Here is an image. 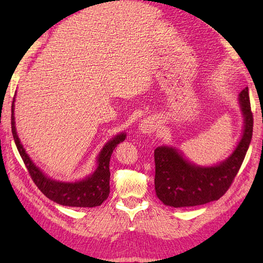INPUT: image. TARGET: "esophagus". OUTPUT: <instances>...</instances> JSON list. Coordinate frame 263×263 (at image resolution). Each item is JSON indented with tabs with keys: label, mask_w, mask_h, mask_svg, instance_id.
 <instances>
[{
	"label": "esophagus",
	"mask_w": 263,
	"mask_h": 263,
	"mask_svg": "<svg viewBox=\"0 0 263 263\" xmlns=\"http://www.w3.org/2000/svg\"><path fill=\"white\" fill-rule=\"evenodd\" d=\"M158 127L157 122H156L154 119H144L141 121V124L139 125V128H140L141 132L143 133H153L156 131V128Z\"/></svg>",
	"instance_id": "1"
}]
</instances>
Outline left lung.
I'll return each mask as SVG.
<instances>
[{"label": "left lung", "mask_w": 263, "mask_h": 263, "mask_svg": "<svg viewBox=\"0 0 263 263\" xmlns=\"http://www.w3.org/2000/svg\"><path fill=\"white\" fill-rule=\"evenodd\" d=\"M244 115V132L235 152L224 163L215 167H199L189 163L175 149H155V190L166 205L193 206L220 199L231 187L241 168L253 133L249 88L239 93Z\"/></svg>", "instance_id": "obj_1"}]
</instances>
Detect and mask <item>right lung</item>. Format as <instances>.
Listing matches in <instances>:
<instances>
[{
  "instance_id": "1",
  "label": "right lung",
  "mask_w": 263,
  "mask_h": 263,
  "mask_svg": "<svg viewBox=\"0 0 263 263\" xmlns=\"http://www.w3.org/2000/svg\"><path fill=\"white\" fill-rule=\"evenodd\" d=\"M13 106L14 105L12 104V108H11V113H12L11 114V128H12L15 146L18 148V152L22 160H24L31 180L36 184V186L41 190V192L45 194L48 199L53 200L54 202L62 205L92 208V206L102 204L109 195L110 156L117 144L124 141V133H121V135L116 136L113 140L106 143V146L98 156V167L92 175L77 183L55 182L47 178L32 164L25 149L22 148L14 126Z\"/></svg>"
}]
</instances>
